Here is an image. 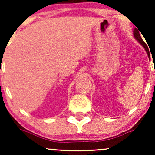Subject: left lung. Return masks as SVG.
Returning a JSON list of instances; mask_svg holds the SVG:
<instances>
[{"mask_svg": "<svg viewBox=\"0 0 155 155\" xmlns=\"http://www.w3.org/2000/svg\"><path fill=\"white\" fill-rule=\"evenodd\" d=\"M134 37H135V38L137 39V40H138L139 42H140V44H141L142 46H143V47L145 48V51H146L147 54H148V57H150L149 49H148V46H147V45L145 44V42L143 41V39H142L141 36H140V32H139V29H137V28H135V29H134Z\"/></svg>", "mask_w": 155, "mask_h": 155, "instance_id": "8db88e82", "label": "left lung"}]
</instances>
